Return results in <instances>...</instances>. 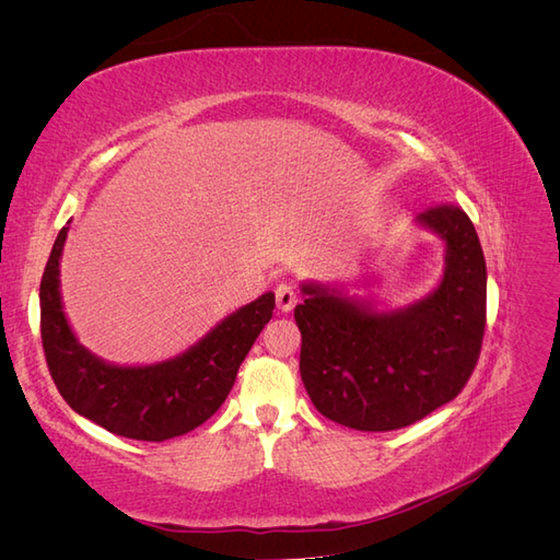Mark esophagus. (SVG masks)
I'll return each mask as SVG.
<instances>
[{"label": "esophagus", "mask_w": 560, "mask_h": 560, "mask_svg": "<svg viewBox=\"0 0 560 560\" xmlns=\"http://www.w3.org/2000/svg\"><path fill=\"white\" fill-rule=\"evenodd\" d=\"M276 303L282 313H290L296 306V290L290 282H280L276 287Z\"/></svg>", "instance_id": "34e87169"}]
</instances>
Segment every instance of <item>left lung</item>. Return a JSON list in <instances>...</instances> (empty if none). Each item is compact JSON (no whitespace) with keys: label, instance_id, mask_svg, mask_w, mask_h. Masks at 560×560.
<instances>
[{"label":"left lung","instance_id":"8db88e82","mask_svg":"<svg viewBox=\"0 0 560 560\" xmlns=\"http://www.w3.org/2000/svg\"><path fill=\"white\" fill-rule=\"evenodd\" d=\"M446 243L436 290L413 306L374 313L315 284L294 308L301 381L315 409L352 430L413 425L463 393L486 329V259L467 212L432 206L418 217Z\"/></svg>","mask_w":560,"mask_h":560}]
</instances>
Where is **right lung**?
Segmentation results:
<instances>
[{"label":"right lung","instance_id":"obj_1","mask_svg":"<svg viewBox=\"0 0 560 560\" xmlns=\"http://www.w3.org/2000/svg\"><path fill=\"white\" fill-rule=\"evenodd\" d=\"M65 238L67 226L39 284L42 346L62 399L95 425L138 442H165L202 425L229 397L245 354L273 317L276 294L247 303L182 358L154 366H112L79 346L65 319L58 290Z\"/></svg>","mask_w":560,"mask_h":560}]
</instances>
